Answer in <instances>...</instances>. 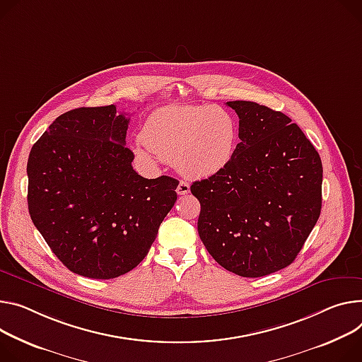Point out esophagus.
Segmentation results:
<instances>
[{
	"label": "esophagus",
	"instance_id": "1",
	"mask_svg": "<svg viewBox=\"0 0 362 362\" xmlns=\"http://www.w3.org/2000/svg\"><path fill=\"white\" fill-rule=\"evenodd\" d=\"M176 192H177L179 194H187V193L190 192V185H189L187 182H183V180H182V182L177 185Z\"/></svg>",
	"mask_w": 362,
	"mask_h": 362
}]
</instances>
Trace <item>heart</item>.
Returning <instances> with one entry per match:
<instances>
[{
  "label": "heart",
  "mask_w": 362,
  "mask_h": 362,
  "mask_svg": "<svg viewBox=\"0 0 362 362\" xmlns=\"http://www.w3.org/2000/svg\"><path fill=\"white\" fill-rule=\"evenodd\" d=\"M238 140V122L215 105L164 107L151 112L133 144L144 163L156 158L173 161L187 177H209L231 161Z\"/></svg>",
  "instance_id": "heart-1"
}]
</instances>
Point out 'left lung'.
<instances>
[{"mask_svg":"<svg viewBox=\"0 0 362 362\" xmlns=\"http://www.w3.org/2000/svg\"><path fill=\"white\" fill-rule=\"evenodd\" d=\"M240 118L234 156L193 182L198 233L219 266L262 277L290 266L319 219L322 161L298 124L251 101H229Z\"/></svg>","mask_w":362,"mask_h":362,"instance_id":"8db88e82","label":"left lung"}]
</instances>
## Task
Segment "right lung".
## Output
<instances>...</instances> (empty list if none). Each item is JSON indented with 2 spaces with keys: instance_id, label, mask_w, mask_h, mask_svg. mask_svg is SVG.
Masks as SVG:
<instances>
[{
  "instance_id": "add662e5",
  "label": "right lung",
  "mask_w": 362,
  "mask_h": 362,
  "mask_svg": "<svg viewBox=\"0 0 362 362\" xmlns=\"http://www.w3.org/2000/svg\"><path fill=\"white\" fill-rule=\"evenodd\" d=\"M128 122L115 105L76 108L57 117L28 156L31 221L63 266L83 277L137 267L177 199L176 179H146L131 166Z\"/></svg>"
}]
</instances>
